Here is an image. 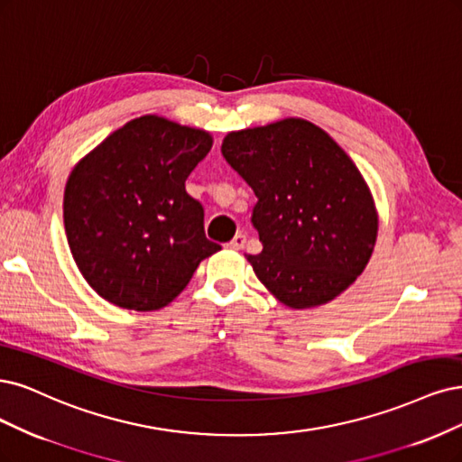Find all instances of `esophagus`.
Instances as JSON below:
<instances>
[{
  "mask_svg": "<svg viewBox=\"0 0 462 462\" xmlns=\"http://www.w3.org/2000/svg\"><path fill=\"white\" fill-rule=\"evenodd\" d=\"M245 243H246V236L238 233V235H235V238H233V241H231L227 246L233 248V250H241V248H245Z\"/></svg>",
  "mask_w": 462,
  "mask_h": 462,
  "instance_id": "1",
  "label": "esophagus"
}]
</instances>
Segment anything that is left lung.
I'll use <instances>...</instances> for the list:
<instances>
[{
  "mask_svg": "<svg viewBox=\"0 0 462 462\" xmlns=\"http://www.w3.org/2000/svg\"><path fill=\"white\" fill-rule=\"evenodd\" d=\"M221 154L258 197L252 224L263 250L246 260L281 304L323 306L363 273L378 212L361 171L325 130L284 118L229 132Z\"/></svg>",
  "mask_w": 462,
  "mask_h": 462,
  "instance_id": "obj_1",
  "label": "left lung"
}]
</instances>
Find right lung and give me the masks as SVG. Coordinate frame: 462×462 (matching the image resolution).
<instances>
[{"label": "right lung", "mask_w": 462, "mask_h": 462, "mask_svg": "<svg viewBox=\"0 0 462 462\" xmlns=\"http://www.w3.org/2000/svg\"><path fill=\"white\" fill-rule=\"evenodd\" d=\"M212 135L158 115L124 124L79 161L62 216L72 258L91 289L134 311L168 306L219 245L185 180Z\"/></svg>", "instance_id": "1"}]
</instances>
